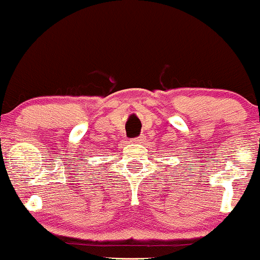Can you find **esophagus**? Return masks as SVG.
I'll return each mask as SVG.
<instances>
[{
  "label": "esophagus",
  "mask_w": 260,
  "mask_h": 260,
  "mask_svg": "<svg viewBox=\"0 0 260 260\" xmlns=\"http://www.w3.org/2000/svg\"><path fill=\"white\" fill-rule=\"evenodd\" d=\"M131 142H132V143H142V142H144V137H143V136L136 137V138L131 139Z\"/></svg>",
  "instance_id": "34e87169"
}]
</instances>
